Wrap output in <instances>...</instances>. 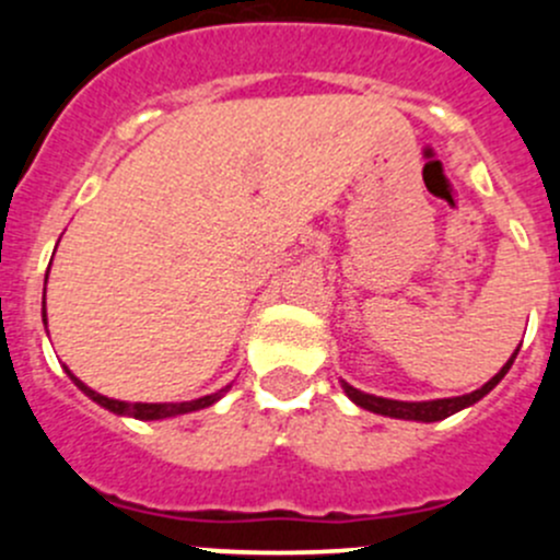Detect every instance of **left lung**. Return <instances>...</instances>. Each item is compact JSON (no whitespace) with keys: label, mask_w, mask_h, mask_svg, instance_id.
Returning a JSON list of instances; mask_svg holds the SVG:
<instances>
[{"label":"left lung","mask_w":560,"mask_h":560,"mask_svg":"<svg viewBox=\"0 0 560 560\" xmlns=\"http://www.w3.org/2000/svg\"><path fill=\"white\" fill-rule=\"evenodd\" d=\"M517 352H521V347L512 352V358L506 360L504 365H501L499 374L493 376V380L485 382L482 387L474 389V393H466V395H457V398H436V400H395V398H382V395H371V393H363V389L352 387L349 382L341 380V387L343 393H347V398L352 400V404H358L360 409H369L374 411V415H382V417H393V420H415V422H439L444 420V417L455 415V411L460 409H468V406H474L477 400H482L485 395L490 393L495 385H499L501 380L506 376V371L512 369V363H515Z\"/></svg>","instance_id":"obj_1"}]
</instances>
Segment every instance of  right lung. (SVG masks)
Segmentation results:
<instances>
[{
    "label": "right lung",
    "mask_w": 560,
    "mask_h": 560,
    "mask_svg": "<svg viewBox=\"0 0 560 560\" xmlns=\"http://www.w3.org/2000/svg\"><path fill=\"white\" fill-rule=\"evenodd\" d=\"M50 270V265H48ZM45 284H48V273H45ZM43 325H48V314H45V290H43ZM67 376L72 380V385L81 389L83 395H89V398L94 400V404H100L103 409L113 411V415L118 417H135V420H171V417H180V415H191V411H200V409H208V406H213L217 400L224 398V393H230V385L217 389V393L211 395H202V398H195V400H178V404H129V400H116V398H107V395L97 393V389H92L89 385H83L81 380H78L75 374H72L70 369L65 365Z\"/></svg>",
    "instance_id": "add662e5"
}]
</instances>
